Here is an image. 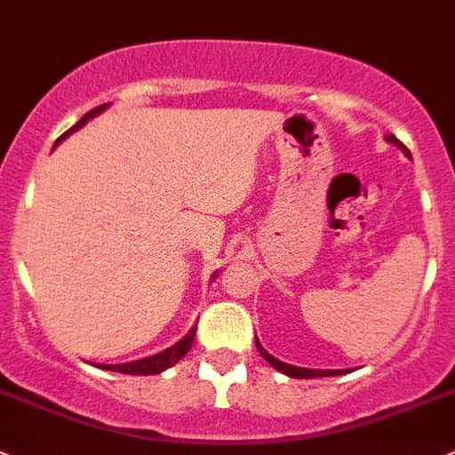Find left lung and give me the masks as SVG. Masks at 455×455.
I'll use <instances>...</instances> for the list:
<instances>
[{"mask_svg":"<svg viewBox=\"0 0 455 455\" xmlns=\"http://www.w3.org/2000/svg\"><path fill=\"white\" fill-rule=\"evenodd\" d=\"M387 142L396 144V147H401V148H403V153H407V156H410V151H407L405 144H403L401 140H396L395 135H387ZM256 346H259V353L262 355V357H265L267 362H269L271 366H274L275 370H280V372H283V374H287V377H293V379H315V377H332V374H341L339 370H311V368L289 366V363H283V362H280V359L271 357V355L267 353L265 348H262L259 339H256Z\"/></svg>","mask_w":455,"mask_h":455,"instance_id":"left-lung-1","label":"left lung"}]
</instances>
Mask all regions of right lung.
I'll use <instances>...</instances> for the list:
<instances>
[{
	"label": "right lung",
	"instance_id": "obj_1",
	"mask_svg": "<svg viewBox=\"0 0 455 455\" xmlns=\"http://www.w3.org/2000/svg\"><path fill=\"white\" fill-rule=\"evenodd\" d=\"M105 107H107V105H100V107H96V109L87 111V114L83 116V118L78 120V123L72 126V129L65 131V133L60 135L59 140H56V144H59L60 140L65 138V135L72 133V131H76L78 126L85 124L89 118H93V116H96V114H100V111L105 109ZM195 332H196V326H193V331H190L188 335L184 337V339L177 341V344L172 346V348L162 350V353L153 355V357L140 359V362H131V363H120V366H100V368H105V370H114V372H123V374H157V372H162V370L171 368L172 363H177V362H180L181 357H184L186 353H188L190 346H193V341H195Z\"/></svg>",
	"mask_w": 455,
	"mask_h": 455
}]
</instances>
